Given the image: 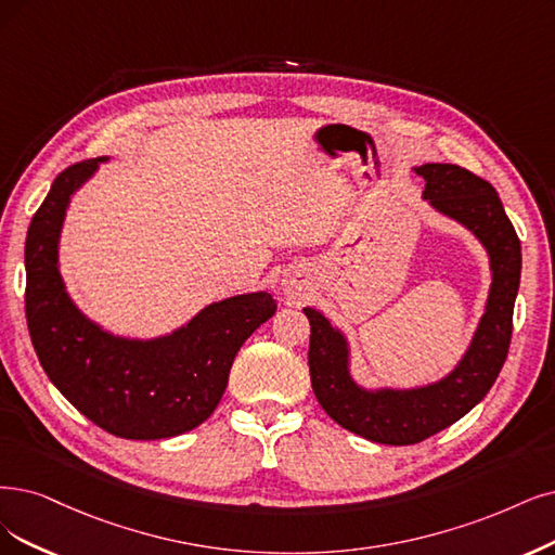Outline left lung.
I'll return each mask as SVG.
<instances>
[{
  "instance_id": "8db88e82",
  "label": "left lung",
  "mask_w": 555,
  "mask_h": 555,
  "mask_svg": "<svg viewBox=\"0 0 555 555\" xmlns=\"http://www.w3.org/2000/svg\"><path fill=\"white\" fill-rule=\"evenodd\" d=\"M423 198L462 223L485 246L491 285L485 313L460 363L439 382L416 388H365L350 373V340L320 311L311 322L309 367L313 393L340 427L386 446H412L468 414L496 382L512 338V313L521 279V242L496 190L457 164H423Z\"/></svg>"
}]
</instances>
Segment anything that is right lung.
Instances as JSON below:
<instances>
[{
    "label": "right lung",
    "instance_id": "right-lung-1",
    "mask_svg": "<svg viewBox=\"0 0 555 555\" xmlns=\"http://www.w3.org/2000/svg\"><path fill=\"white\" fill-rule=\"evenodd\" d=\"M107 159H87L61 171L29 223V336L50 382L98 427L120 439H169L215 412L235 354L276 313V301L270 293L235 295L149 340L114 336L89 320L61 279L59 237L73 194Z\"/></svg>",
    "mask_w": 555,
    "mask_h": 555
}]
</instances>
